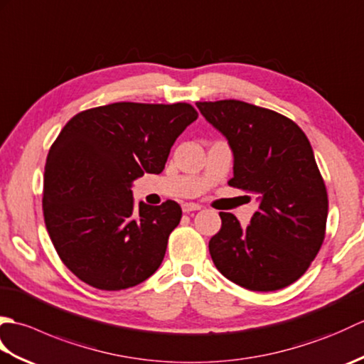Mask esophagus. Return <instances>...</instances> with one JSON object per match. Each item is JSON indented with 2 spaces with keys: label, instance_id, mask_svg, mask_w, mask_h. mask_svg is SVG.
Listing matches in <instances>:
<instances>
[{
  "label": "esophagus",
  "instance_id": "esophagus-1",
  "mask_svg": "<svg viewBox=\"0 0 364 364\" xmlns=\"http://www.w3.org/2000/svg\"><path fill=\"white\" fill-rule=\"evenodd\" d=\"M181 208H183L184 213H192V211L202 210V206H200L198 203H183Z\"/></svg>",
  "mask_w": 364,
  "mask_h": 364
}]
</instances>
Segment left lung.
Returning a JSON list of instances; mask_svg holds the SVG:
<instances>
[{
    "instance_id": "obj_1",
    "label": "left lung",
    "mask_w": 364,
    "mask_h": 364,
    "mask_svg": "<svg viewBox=\"0 0 364 364\" xmlns=\"http://www.w3.org/2000/svg\"><path fill=\"white\" fill-rule=\"evenodd\" d=\"M197 107L233 150L228 184L259 203L244 228L235 214L219 213L222 227L210 241L214 264L245 289L286 288L306 272L326 237L327 188L310 141L296 122L266 107L239 100Z\"/></svg>"
}]
</instances>
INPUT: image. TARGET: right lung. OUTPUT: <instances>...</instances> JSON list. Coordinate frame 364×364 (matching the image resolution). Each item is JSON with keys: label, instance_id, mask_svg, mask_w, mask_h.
<instances>
[{"label": "right lung", "instance_id": "right-lung-1", "mask_svg": "<svg viewBox=\"0 0 364 364\" xmlns=\"http://www.w3.org/2000/svg\"><path fill=\"white\" fill-rule=\"evenodd\" d=\"M198 117L189 103L120 102L65 123L46 158L43 218L59 258L81 282L120 291L151 277L181 220L173 200L133 203L131 183L164 170L176 137Z\"/></svg>", "mask_w": 364, "mask_h": 364}]
</instances>
